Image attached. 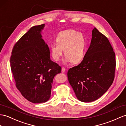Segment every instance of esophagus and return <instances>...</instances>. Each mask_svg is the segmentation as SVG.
<instances>
[{"instance_id": "esophagus-1", "label": "esophagus", "mask_w": 126, "mask_h": 126, "mask_svg": "<svg viewBox=\"0 0 126 126\" xmlns=\"http://www.w3.org/2000/svg\"><path fill=\"white\" fill-rule=\"evenodd\" d=\"M66 70V69L65 67H62V70H61V72H62L63 73H64V72H65Z\"/></svg>"}]
</instances>
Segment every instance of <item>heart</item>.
Here are the masks:
<instances>
[{
    "label": "heart",
    "instance_id": "obj_1",
    "mask_svg": "<svg viewBox=\"0 0 126 126\" xmlns=\"http://www.w3.org/2000/svg\"><path fill=\"white\" fill-rule=\"evenodd\" d=\"M56 41L57 44L50 46L52 56L54 60H60L63 50L67 62L70 61L76 64L83 59L87 42L82 33L72 29L64 30L58 33Z\"/></svg>",
    "mask_w": 126,
    "mask_h": 126
}]
</instances>
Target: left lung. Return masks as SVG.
<instances>
[{
  "label": "left lung",
  "mask_w": 126,
  "mask_h": 126,
  "mask_svg": "<svg viewBox=\"0 0 126 126\" xmlns=\"http://www.w3.org/2000/svg\"><path fill=\"white\" fill-rule=\"evenodd\" d=\"M115 66V53L109 39L94 28L83 59L67 73L77 98L82 102H91L105 94L114 80Z\"/></svg>",
  "instance_id": "obj_1"
}]
</instances>
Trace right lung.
Returning a JSON list of instances; mask_svg holds the SVG:
<instances>
[{
    "instance_id": "add662e5",
    "label": "right lung",
    "mask_w": 126,
    "mask_h": 126,
    "mask_svg": "<svg viewBox=\"0 0 126 126\" xmlns=\"http://www.w3.org/2000/svg\"><path fill=\"white\" fill-rule=\"evenodd\" d=\"M45 24L32 27L14 46L11 68L16 87L22 96L33 103L50 99L54 76L61 68L50 59L47 44L41 32Z\"/></svg>"
}]
</instances>
